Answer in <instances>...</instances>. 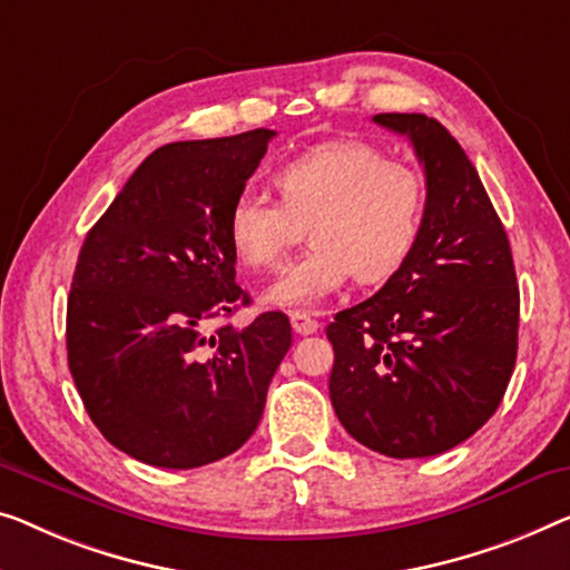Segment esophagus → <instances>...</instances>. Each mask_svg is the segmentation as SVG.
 Here are the masks:
<instances>
[{
  "mask_svg": "<svg viewBox=\"0 0 570 570\" xmlns=\"http://www.w3.org/2000/svg\"><path fill=\"white\" fill-rule=\"evenodd\" d=\"M292 327H294V333H299V335H314L320 330V322L312 317V314H307V312H292Z\"/></svg>",
  "mask_w": 570,
  "mask_h": 570,
  "instance_id": "34e87169",
  "label": "esophagus"
}]
</instances>
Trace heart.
Here are the masks:
<instances>
[{"instance_id": "obj_1", "label": "heart", "mask_w": 570, "mask_h": 570, "mask_svg": "<svg viewBox=\"0 0 570 570\" xmlns=\"http://www.w3.org/2000/svg\"><path fill=\"white\" fill-rule=\"evenodd\" d=\"M271 184L278 204L237 194L225 235L240 266L271 271L307 227L312 248L263 294L276 307H314L353 274L366 284L386 282L417 245L424 178L371 142H322L278 166Z\"/></svg>"}]
</instances>
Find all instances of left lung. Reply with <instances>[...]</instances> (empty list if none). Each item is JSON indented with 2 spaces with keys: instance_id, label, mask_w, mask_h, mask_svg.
<instances>
[{
  "instance_id": "8db88e82",
  "label": "left lung",
  "mask_w": 570,
  "mask_h": 570,
  "mask_svg": "<svg viewBox=\"0 0 570 570\" xmlns=\"http://www.w3.org/2000/svg\"><path fill=\"white\" fill-rule=\"evenodd\" d=\"M424 166L428 207L412 256L371 299L327 325L330 399L361 445L389 458L445 453L489 422L517 361L520 286L502 219L443 125L376 115Z\"/></svg>"
}]
</instances>
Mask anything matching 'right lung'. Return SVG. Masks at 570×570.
Instances as JSON below:
<instances>
[{
	"label": "right lung",
	"instance_id": "obj_1",
	"mask_svg": "<svg viewBox=\"0 0 570 570\" xmlns=\"http://www.w3.org/2000/svg\"><path fill=\"white\" fill-rule=\"evenodd\" d=\"M274 130L153 150L87 233L66 312V351L91 422L117 450L158 469H197L256 432L268 384L292 347L284 312L230 317L227 212Z\"/></svg>",
	"mask_w": 570,
	"mask_h": 570
}]
</instances>
